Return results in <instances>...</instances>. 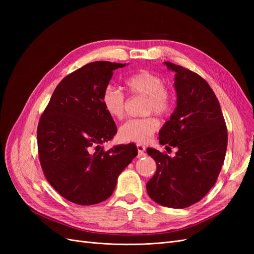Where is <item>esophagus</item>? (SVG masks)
<instances>
[{"label":"esophagus","instance_id":"obj_1","mask_svg":"<svg viewBox=\"0 0 254 254\" xmlns=\"http://www.w3.org/2000/svg\"><path fill=\"white\" fill-rule=\"evenodd\" d=\"M136 149H137V152H139V157L144 156V152H145L146 147H145V146H144L143 144L137 143V144H136Z\"/></svg>","mask_w":254,"mask_h":254}]
</instances>
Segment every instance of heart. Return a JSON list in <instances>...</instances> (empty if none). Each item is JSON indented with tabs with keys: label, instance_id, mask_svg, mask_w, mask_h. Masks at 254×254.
<instances>
[{
	"label": "heart",
	"instance_id": "b5f03b06",
	"mask_svg": "<svg viewBox=\"0 0 254 254\" xmlns=\"http://www.w3.org/2000/svg\"><path fill=\"white\" fill-rule=\"evenodd\" d=\"M124 87L129 95L146 96L145 112H155L158 115H166L171 111L173 96L165 87V81L159 75L148 71H140L127 76ZM102 105L110 118L122 120L125 114L126 95L115 87H107L102 94ZM159 121L152 117L143 119H130L119 130L122 140L143 143L148 141L159 129Z\"/></svg>",
	"mask_w": 254,
	"mask_h": 254
}]
</instances>
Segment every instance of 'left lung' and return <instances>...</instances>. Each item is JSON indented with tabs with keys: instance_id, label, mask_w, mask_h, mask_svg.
I'll use <instances>...</instances> for the list:
<instances>
[{
	"instance_id": "obj_1",
	"label": "left lung",
	"mask_w": 254,
	"mask_h": 254,
	"mask_svg": "<svg viewBox=\"0 0 254 254\" xmlns=\"http://www.w3.org/2000/svg\"><path fill=\"white\" fill-rule=\"evenodd\" d=\"M176 72L177 107L159 132V142L178 148L166 152L147 148L157 171L146 184L157 203L183 209L209 193L216 183L226 157L228 132L218 99L200 75L187 67L165 63Z\"/></svg>"
}]
</instances>
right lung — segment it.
I'll list each match as a JSON object with an SVG mask.
<instances>
[{
  "label": "right lung",
  "mask_w": 254,
  "mask_h": 254,
  "mask_svg": "<svg viewBox=\"0 0 254 254\" xmlns=\"http://www.w3.org/2000/svg\"><path fill=\"white\" fill-rule=\"evenodd\" d=\"M125 64L94 61L59 82L37 128L38 155L45 178L66 200L79 205L105 201L118 177L137 155L134 144L105 150L117 133L102 94L113 70Z\"/></svg>",
  "instance_id": "1"
}]
</instances>
